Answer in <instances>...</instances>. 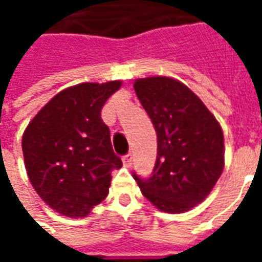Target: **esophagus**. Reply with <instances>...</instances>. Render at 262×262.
<instances>
[{
  "label": "esophagus",
  "instance_id": "1",
  "mask_svg": "<svg viewBox=\"0 0 262 262\" xmlns=\"http://www.w3.org/2000/svg\"><path fill=\"white\" fill-rule=\"evenodd\" d=\"M123 164H125V167H127V168H129V167L132 165V154L130 153H127L125 157H123Z\"/></svg>",
  "mask_w": 262,
  "mask_h": 262
}]
</instances>
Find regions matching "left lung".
I'll return each mask as SVG.
<instances>
[{"mask_svg": "<svg viewBox=\"0 0 262 262\" xmlns=\"http://www.w3.org/2000/svg\"><path fill=\"white\" fill-rule=\"evenodd\" d=\"M135 91L157 133V159L148 178L133 174L142 193L167 213H182L213 189L225 167L219 122L187 85L147 77Z\"/></svg>", "mask_w": 262, "mask_h": 262, "instance_id": "8db88e82", "label": "left lung"}]
</instances>
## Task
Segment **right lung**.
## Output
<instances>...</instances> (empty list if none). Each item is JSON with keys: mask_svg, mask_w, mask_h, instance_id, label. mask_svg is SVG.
Instances as JSON below:
<instances>
[{"mask_svg": "<svg viewBox=\"0 0 262 262\" xmlns=\"http://www.w3.org/2000/svg\"><path fill=\"white\" fill-rule=\"evenodd\" d=\"M120 81L82 82L59 92L31 120L22 137L29 181L49 206L82 217L106 198L111 172L122 167L101 111Z\"/></svg>", "mask_w": 262, "mask_h": 262, "instance_id": "add662e5", "label": "right lung"}]
</instances>
